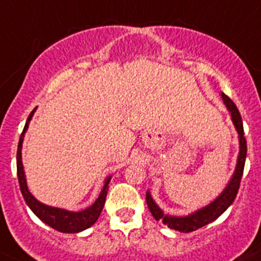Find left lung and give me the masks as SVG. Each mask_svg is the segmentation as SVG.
Masks as SVG:
<instances>
[{
	"label": "left lung",
	"instance_id": "1",
	"mask_svg": "<svg viewBox=\"0 0 261 261\" xmlns=\"http://www.w3.org/2000/svg\"><path fill=\"white\" fill-rule=\"evenodd\" d=\"M221 96L227 110L231 113V119H233V123L239 135V154L238 161H237L236 171H234V174L231 177V179H230V182L227 183V186L221 192V195L216 200H213L212 203L208 204L204 208H201V210H198L196 212L191 213L189 216H183V217L164 215L163 211L160 210V206L152 199L149 191H147V196H145L148 208H149L152 216L156 218L157 221L161 220L164 224L168 225V227L178 230V231H182V233H190V231L200 229V227L205 226L210 222L215 221L216 218L220 217L231 205V203L236 199L237 194H238L239 185H241L242 175H243V169H245L246 154H247V142H246L245 131H243V122H242V117L239 114L238 108L234 104L233 100L227 97L225 93H221Z\"/></svg>",
	"mask_w": 261,
	"mask_h": 261
}]
</instances>
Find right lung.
<instances>
[{
	"instance_id": "obj_1",
	"label": "right lung",
	"mask_w": 261,
	"mask_h": 261,
	"mask_svg": "<svg viewBox=\"0 0 261 261\" xmlns=\"http://www.w3.org/2000/svg\"><path fill=\"white\" fill-rule=\"evenodd\" d=\"M35 108L31 112V114L28 116L25 126L23 128V133L20 135L19 143H18V151H16V173H18V180H19L20 192H22L23 198H24L27 205L31 208L32 212L37 216L43 222L53 227L55 230H58L61 233H79L83 230L88 229L92 226L96 221H97L98 216L101 213L102 208H104L105 199H107L108 189H109L110 177L105 179V185L102 187L101 192L98 195V198L96 199L95 203L91 206H88L87 210L81 211V212H70L66 210H61V208H55V206H49L45 204L40 203L37 199L32 196V194L28 191L27 182H25L24 169H23L22 164V143L24 134L28 128V123L31 121L32 116H34Z\"/></svg>"
}]
</instances>
